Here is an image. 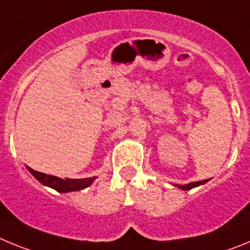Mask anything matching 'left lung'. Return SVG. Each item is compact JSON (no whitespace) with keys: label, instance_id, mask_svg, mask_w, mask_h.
I'll return each mask as SVG.
<instances>
[{"label":"left lung","instance_id":"8db88e82","mask_svg":"<svg viewBox=\"0 0 250 250\" xmlns=\"http://www.w3.org/2000/svg\"><path fill=\"white\" fill-rule=\"evenodd\" d=\"M207 182L208 180H202V182L189 183V184H187V185H178V187L180 188V189H183V190H189V189H191V188H195V187H198V185H202Z\"/></svg>","mask_w":250,"mask_h":250}]
</instances>
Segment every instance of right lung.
Segmentation results:
<instances>
[{"label":"right lung","mask_w":250,"mask_h":250,"mask_svg":"<svg viewBox=\"0 0 250 250\" xmlns=\"http://www.w3.org/2000/svg\"><path fill=\"white\" fill-rule=\"evenodd\" d=\"M27 169L30 170V173L32 174L41 184L47 185V187L52 188V189L60 191V193H68V191L81 190L83 188L89 187V185L95 180V176L94 178L86 179H60L57 178V176L40 173V171H36V170L31 169V167H28Z\"/></svg>","instance_id":"1"}]
</instances>
